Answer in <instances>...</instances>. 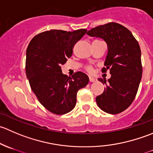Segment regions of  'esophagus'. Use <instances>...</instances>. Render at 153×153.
<instances>
[{"label":"esophagus","mask_w":153,"mask_h":153,"mask_svg":"<svg viewBox=\"0 0 153 153\" xmlns=\"http://www.w3.org/2000/svg\"><path fill=\"white\" fill-rule=\"evenodd\" d=\"M97 81H98V80H97L96 78H92V77H89V81H90V82H96Z\"/></svg>","instance_id":"esophagus-1"}]
</instances>
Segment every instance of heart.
<instances>
[{
  "label": "heart",
  "instance_id": "1",
  "mask_svg": "<svg viewBox=\"0 0 153 153\" xmlns=\"http://www.w3.org/2000/svg\"><path fill=\"white\" fill-rule=\"evenodd\" d=\"M86 69H87L88 72H92V71H93V69H92V68L91 67H88L87 68H86Z\"/></svg>",
  "mask_w": 153,
  "mask_h": 153
}]
</instances>
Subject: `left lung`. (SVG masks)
<instances>
[{
    "label": "left lung",
    "instance_id": "8db88e82",
    "mask_svg": "<svg viewBox=\"0 0 153 153\" xmlns=\"http://www.w3.org/2000/svg\"><path fill=\"white\" fill-rule=\"evenodd\" d=\"M89 36L101 38L107 44L102 72L109 69L111 78L106 81L104 91L96 97L100 109L109 114L123 112L132 104L138 92L142 75L141 49L132 32L117 23H109L92 28Z\"/></svg>",
    "mask_w": 153,
    "mask_h": 153
}]
</instances>
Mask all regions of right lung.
Returning <instances> with one entry per match:
<instances>
[{"label": "right lung", "instance_id": "obj_1", "mask_svg": "<svg viewBox=\"0 0 153 153\" xmlns=\"http://www.w3.org/2000/svg\"><path fill=\"white\" fill-rule=\"evenodd\" d=\"M86 31L51 29L35 35L29 42L26 59L27 79L39 102L52 113L63 115L72 110L77 92L89 83L84 72H77L70 78L62 73L61 67Z\"/></svg>", "mask_w": 153, "mask_h": 153}]
</instances>
